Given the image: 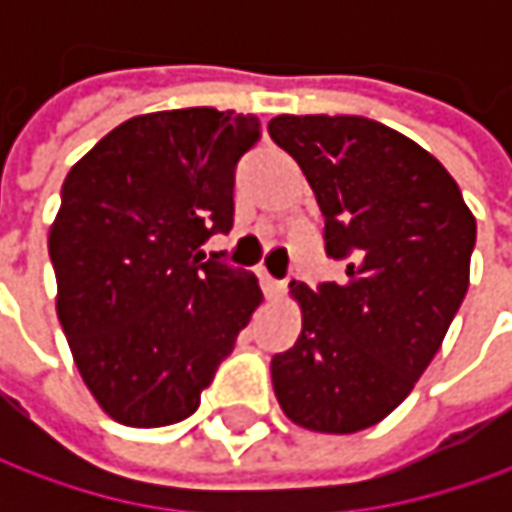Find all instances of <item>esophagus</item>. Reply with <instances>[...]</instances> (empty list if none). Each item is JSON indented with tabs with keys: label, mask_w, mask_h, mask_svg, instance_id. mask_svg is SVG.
<instances>
[{
	"label": "esophagus",
	"mask_w": 512,
	"mask_h": 512,
	"mask_svg": "<svg viewBox=\"0 0 512 512\" xmlns=\"http://www.w3.org/2000/svg\"><path fill=\"white\" fill-rule=\"evenodd\" d=\"M262 287H265L267 299H279L285 293V282H273L270 276H262Z\"/></svg>",
	"instance_id": "34e87169"
}]
</instances>
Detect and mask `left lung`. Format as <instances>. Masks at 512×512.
<instances>
[{
    "label": "left lung",
    "instance_id": "obj_1",
    "mask_svg": "<svg viewBox=\"0 0 512 512\" xmlns=\"http://www.w3.org/2000/svg\"><path fill=\"white\" fill-rule=\"evenodd\" d=\"M305 173L325 216V250L344 282H290L296 344L270 362L293 424L347 436L390 416L442 347L470 285L476 216L444 165L364 116H293L267 125Z\"/></svg>",
    "mask_w": 512,
    "mask_h": 512
}]
</instances>
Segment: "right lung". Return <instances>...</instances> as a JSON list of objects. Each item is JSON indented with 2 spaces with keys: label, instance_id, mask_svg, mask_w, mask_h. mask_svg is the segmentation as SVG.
Masks as SVG:
<instances>
[{
  "label": "right lung",
  "instance_id": "right-lung-1",
  "mask_svg": "<svg viewBox=\"0 0 512 512\" xmlns=\"http://www.w3.org/2000/svg\"><path fill=\"white\" fill-rule=\"evenodd\" d=\"M259 130L253 113H142L65 176L48 233L56 313L113 422L187 419L262 305L253 273L199 250L233 227V168Z\"/></svg>",
  "mask_w": 512,
  "mask_h": 512
}]
</instances>
